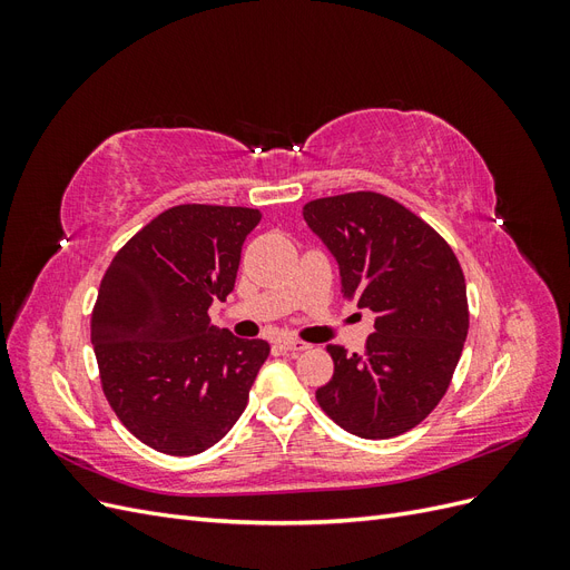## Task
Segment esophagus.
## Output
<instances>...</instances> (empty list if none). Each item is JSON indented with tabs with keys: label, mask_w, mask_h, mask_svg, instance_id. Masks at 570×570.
I'll list each match as a JSON object with an SVG mask.
<instances>
[{
	"label": "esophagus",
	"mask_w": 570,
	"mask_h": 570,
	"mask_svg": "<svg viewBox=\"0 0 570 570\" xmlns=\"http://www.w3.org/2000/svg\"><path fill=\"white\" fill-rule=\"evenodd\" d=\"M281 347L289 354H299V352H306L312 350V344L308 342H302V340H281Z\"/></svg>",
	"instance_id": "1"
}]
</instances>
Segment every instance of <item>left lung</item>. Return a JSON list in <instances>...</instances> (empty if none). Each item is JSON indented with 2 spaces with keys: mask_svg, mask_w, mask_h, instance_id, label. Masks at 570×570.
Returning <instances> with one entry per match:
<instances>
[{
  "mask_svg": "<svg viewBox=\"0 0 570 570\" xmlns=\"http://www.w3.org/2000/svg\"><path fill=\"white\" fill-rule=\"evenodd\" d=\"M302 214L337 258L344 297L375 314L364 354L327 347L335 371L316 402L352 435H402L440 404L469 335L459 258L423 218L377 193L314 199Z\"/></svg>",
  "mask_w": 570,
  "mask_h": 570,
  "instance_id": "obj_1",
  "label": "left lung"
}]
</instances>
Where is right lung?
<instances>
[{
	"mask_svg": "<svg viewBox=\"0 0 570 570\" xmlns=\"http://www.w3.org/2000/svg\"><path fill=\"white\" fill-rule=\"evenodd\" d=\"M258 220L247 206H174L101 278L90 321L101 390L118 421L161 454L195 456L226 438L271 352L209 318L212 302L233 292Z\"/></svg>",
	"mask_w": 570,
	"mask_h": 570,
	"instance_id": "1",
	"label": "right lung"
}]
</instances>
